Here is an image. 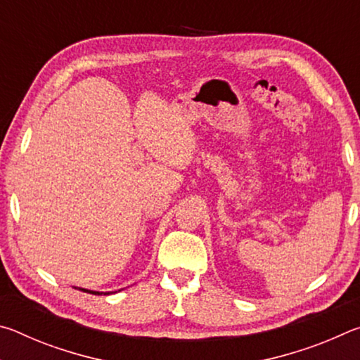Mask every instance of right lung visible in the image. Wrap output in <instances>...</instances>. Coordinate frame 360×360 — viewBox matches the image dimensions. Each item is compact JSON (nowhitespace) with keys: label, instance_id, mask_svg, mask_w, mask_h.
Here are the masks:
<instances>
[{"label":"right lung","instance_id":"right-lung-1","mask_svg":"<svg viewBox=\"0 0 360 360\" xmlns=\"http://www.w3.org/2000/svg\"><path fill=\"white\" fill-rule=\"evenodd\" d=\"M81 290H84V292H90V294H94V295H100V292H95V290H87V289H81Z\"/></svg>","mask_w":360,"mask_h":360}]
</instances>
